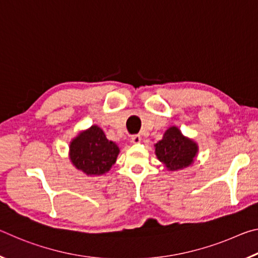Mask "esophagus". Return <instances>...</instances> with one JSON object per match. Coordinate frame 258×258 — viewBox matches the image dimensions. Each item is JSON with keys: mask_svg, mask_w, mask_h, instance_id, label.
Wrapping results in <instances>:
<instances>
[{"mask_svg": "<svg viewBox=\"0 0 258 258\" xmlns=\"http://www.w3.org/2000/svg\"><path fill=\"white\" fill-rule=\"evenodd\" d=\"M141 140H142L141 135H139V134H135L131 137V141H132L133 143H140L141 142Z\"/></svg>", "mask_w": 258, "mask_h": 258, "instance_id": "obj_1", "label": "esophagus"}]
</instances>
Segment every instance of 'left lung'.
<instances>
[{
    "instance_id": "obj_1",
    "label": "left lung",
    "mask_w": 258,
    "mask_h": 258,
    "mask_svg": "<svg viewBox=\"0 0 258 258\" xmlns=\"http://www.w3.org/2000/svg\"><path fill=\"white\" fill-rule=\"evenodd\" d=\"M155 152L168 171H178L194 163L198 145L194 140L184 137L176 126H172L155 145Z\"/></svg>"
}]
</instances>
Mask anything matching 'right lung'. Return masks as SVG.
<instances>
[{
  "label": "right lung",
  "instance_id": "add662e5",
  "mask_svg": "<svg viewBox=\"0 0 258 258\" xmlns=\"http://www.w3.org/2000/svg\"><path fill=\"white\" fill-rule=\"evenodd\" d=\"M119 148L109 141L97 125L83 131L69 145V158L73 165L86 175H102L116 163Z\"/></svg>",
  "mask_w": 258,
  "mask_h": 258
}]
</instances>
